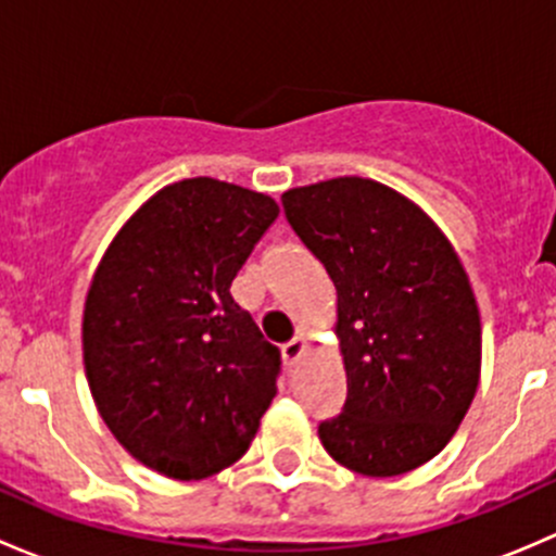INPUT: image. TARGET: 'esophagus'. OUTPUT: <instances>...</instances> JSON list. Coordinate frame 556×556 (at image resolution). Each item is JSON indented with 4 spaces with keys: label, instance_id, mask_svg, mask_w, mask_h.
<instances>
[{
    "label": "esophagus",
    "instance_id": "esophagus-1",
    "mask_svg": "<svg viewBox=\"0 0 556 556\" xmlns=\"http://www.w3.org/2000/svg\"><path fill=\"white\" fill-rule=\"evenodd\" d=\"M304 352H306V341L301 339V336H295V339H290L288 344H282V363L288 368H293L295 363L304 357Z\"/></svg>",
    "mask_w": 556,
    "mask_h": 556
}]
</instances>
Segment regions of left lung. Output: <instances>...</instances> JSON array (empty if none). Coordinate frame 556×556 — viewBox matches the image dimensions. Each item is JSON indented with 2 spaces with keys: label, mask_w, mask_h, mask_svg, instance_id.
Segmentation results:
<instances>
[{
  "label": "left lung",
  "mask_w": 556,
  "mask_h": 556,
  "mask_svg": "<svg viewBox=\"0 0 556 556\" xmlns=\"http://www.w3.org/2000/svg\"><path fill=\"white\" fill-rule=\"evenodd\" d=\"M285 217L336 285L346 371L325 452L401 476L450 444L479 387L481 323L450 239L406 195L363 177L282 193Z\"/></svg>",
  "instance_id": "1"
}]
</instances>
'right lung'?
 Returning a JSON list of instances; mask_svg holds the SVG:
<instances>
[{
    "label": "right lung",
    "instance_id": "right-lung-1",
    "mask_svg": "<svg viewBox=\"0 0 556 556\" xmlns=\"http://www.w3.org/2000/svg\"><path fill=\"white\" fill-rule=\"evenodd\" d=\"M277 201L193 177L166 185L106 247L83 312V361L123 450L169 479L220 473L277 395L279 350L231 282Z\"/></svg>",
    "mask_w": 556,
    "mask_h": 556
}]
</instances>
